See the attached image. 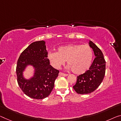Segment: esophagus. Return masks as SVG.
<instances>
[{
  "label": "esophagus",
  "mask_w": 121,
  "mask_h": 121,
  "mask_svg": "<svg viewBox=\"0 0 121 121\" xmlns=\"http://www.w3.org/2000/svg\"><path fill=\"white\" fill-rule=\"evenodd\" d=\"M59 75H60V76H68V74H66V73H63V72H60L59 73Z\"/></svg>",
  "instance_id": "esophagus-1"
}]
</instances>
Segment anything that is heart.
<instances>
[{
    "mask_svg": "<svg viewBox=\"0 0 121 121\" xmlns=\"http://www.w3.org/2000/svg\"><path fill=\"white\" fill-rule=\"evenodd\" d=\"M48 58L53 68L59 69L66 60L73 73L82 74L91 65L93 51L88 45L70 44L59 47L57 52H50Z\"/></svg>",
    "mask_w": 121,
    "mask_h": 121,
    "instance_id": "b5f03b06",
    "label": "heart"
}]
</instances>
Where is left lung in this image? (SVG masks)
<instances>
[{"label": "left lung", "instance_id": "obj_1", "mask_svg": "<svg viewBox=\"0 0 121 121\" xmlns=\"http://www.w3.org/2000/svg\"><path fill=\"white\" fill-rule=\"evenodd\" d=\"M89 46L92 49L96 57L89 69L77 76L73 88L79 94H88L94 91L101 84L105 76L106 62L103 53L91 40Z\"/></svg>", "mask_w": 121, "mask_h": 121}]
</instances>
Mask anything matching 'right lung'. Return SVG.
<instances>
[{"label":"right lung","mask_w":121,"mask_h":121,"mask_svg":"<svg viewBox=\"0 0 121 121\" xmlns=\"http://www.w3.org/2000/svg\"><path fill=\"white\" fill-rule=\"evenodd\" d=\"M45 43L43 40L31 43L20 54L17 64L18 85L26 95L33 99H42L49 95L59 72L50 65ZM27 65H31L35 69L34 76L29 80L22 76Z\"/></svg>","instance_id":"obj_1"}]
</instances>
